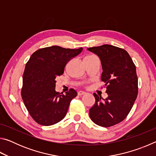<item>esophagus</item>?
Listing matches in <instances>:
<instances>
[{
	"label": "esophagus",
	"instance_id": "obj_1",
	"mask_svg": "<svg viewBox=\"0 0 156 156\" xmlns=\"http://www.w3.org/2000/svg\"><path fill=\"white\" fill-rule=\"evenodd\" d=\"M84 94H86V92L82 91H80L78 92V96H83V95H84Z\"/></svg>",
	"mask_w": 156,
	"mask_h": 156
}]
</instances>
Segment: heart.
Wrapping results in <instances>:
<instances>
[{"label":"heart","mask_w":156,"mask_h":156,"mask_svg":"<svg viewBox=\"0 0 156 156\" xmlns=\"http://www.w3.org/2000/svg\"><path fill=\"white\" fill-rule=\"evenodd\" d=\"M94 56H87V57H85V58H91V57H93Z\"/></svg>","instance_id":"1"}]
</instances>
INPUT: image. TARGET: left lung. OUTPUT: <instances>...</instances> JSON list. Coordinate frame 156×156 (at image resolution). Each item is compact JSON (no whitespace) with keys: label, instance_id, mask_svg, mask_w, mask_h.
<instances>
[{"label":"left lung","instance_id":"obj_1","mask_svg":"<svg viewBox=\"0 0 156 156\" xmlns=\"http://www.w3.org/2000/svg\"><path fill=\"white\" fill-rule=\"evenodd\" d=\"M87 49L100 58L101 80L108 94L103 99L94 94L96 102L89 109V116L96 125L109 127L125 119L138 96L136 65L127 51L119 47L103 44Z\"/></svg>","mask_w":156,"mask_h":156}]
</instances>
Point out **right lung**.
Instances as JSON below:
<instances>
[{
  "label": "right lung",
  "mask_w": 156,
  "mask_h": 156,
  "mask_svg": "<svg viewBox=\"0 0 156 156\" xmlns=\"http://www.w3.org/2000/svg\"><path fill=\"white\" fill-rule=\"evenodd\" d=\"M82 51L83 47H44L34 52L26 64L21 96L29 113L39 125H53L65 117L77 92L73 89L65 95L56 91V78L64 73L67 63Z\"/></svg>",
  "instance_id": "add662e5"
}]
</instances>
